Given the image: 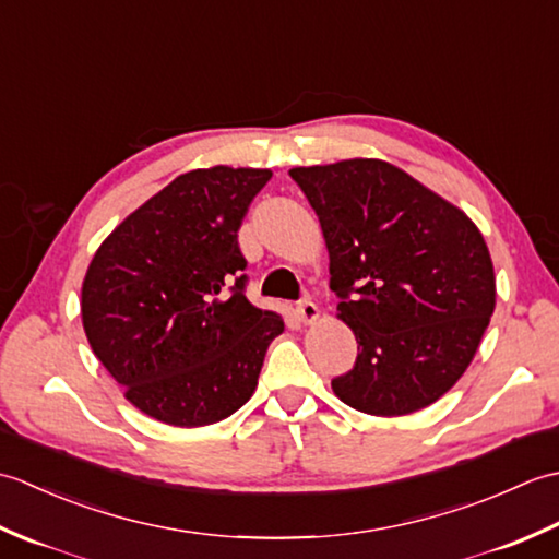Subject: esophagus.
<instances>
[{"instance_id":"1","label":"esophagus","mask_w":559,"mask_h":559,"mask_svg":"<svg viewBox=\"0 0 559 559\" xmlns=\"http://www.w3.org/2000/svg\"><path fill=\"white\" fill-rule=\"evenodd\" d=\"M298 317H300L302 324H314L319 319V307L312 300H302L298 305Z\"/></svg>"}]
</instances>
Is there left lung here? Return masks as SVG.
I'll use <instances>...</instances> for the list:
<instances>
[{"label":"left lung","instance_id":"left-lung-1","mask_svg":"<svg viewBox=\"0 0 559 559\" xmlns=\"http://www.w3.org/2000/svg\"><path fill=\"white\" fill-rule=\"evenodd\" d=\"M322 225L338 319L358 341L331 382L346 406L396 418L454 386L495 312V269L466 213L396 165L350 158L293 168Z\"/></svg>","mask_w":559,"mask_h":559}]
</instances>
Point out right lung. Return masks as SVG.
I'll list each match as a JSON object with an SVG mask.
<instances>
[{
	"label": "right lung",
	"mask_w": 559,
	"mask_h": 559,
	"mask_svg": "<svg viewBox=\"0 0 559 559\" xmlns=\"http://www.w3.org/2000/svg\"><path fill=\"white\" fill-rule=\"evenodd\" d=\"M266 168L185 173L117 225L81 286V322L124 399L148 418L204 427L252 399L283 317L245 298L237 247Z\"/></svg>",
	"instance_id": "obj_1"
}]
</instances>
